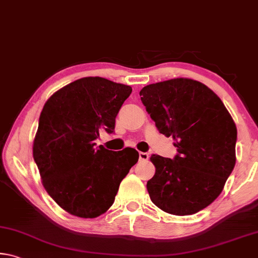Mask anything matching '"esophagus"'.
<instances>
[{
	"instance_id": "34e87169",
	"label": "esophagus",
	"mask_w": 258,
	"mask_h": 258,
	"mask_svg": "<svg viewBox=\"0 0 258 258\" xmlns=\"http://www.w3.org/2000/svg\"><path fill=\"white\" fill-rule=\"evenodd\" d=\"M139 158L141 161H147L148 159H149V154H148V152L140 151L139 152Z\"/></svg>"
}]
</instances>
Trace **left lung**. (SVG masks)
<instances>
[{"mask_svg":"<svg viewBox=\"0 0 258 258\" xmlns=\"http://www.w3.org/2000/svg\"><path fill=\"white\" fill-rule=\"evenodd\" d=\"M161 134L174 139L177 155H152L156 173L147 183L151 202L173 215L206 208L223 190L235 165L237 127L222 100L203 83L174 78L140 91Z\"/></svg>","mask_w":258,"mask_h":258,"instance_id":"8db88e82","label":"left lung"}]
</instances>
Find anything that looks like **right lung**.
<instances>
[{
	"instance_id": "right-lung-1",
	"label": "right lung",
	"mask_w": 258,
	"mask_h": 258,
	"mask_svg": "<svg viewBox=\"0 0 258 258\" xmlns=\"http://www.w3.org/2000/svg\"><path fill=\"white\" fill-rule=\"evenodd\" d=\"M132 87L84 77L51 95L38 120L33 157L47 194L72 215L94 218L115 202L139 152L95 147L102 130L113 133L116 116Z\"/></svg>"
}]
</instances>
